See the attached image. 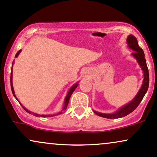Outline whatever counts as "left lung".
<instances>
[{
    "mask_svg": "<svg viewBox=\"0 0 157 157\" xmlns=\"http://www.w3.org/2000/svg\"><path fill=\"white\" fill-rule=\"evenodd\" d=\"M127 44L128 46L129 47V48L132 49L134 50V52H132V56L137 59V62L139 63L140 66L142 68L143 71L144 79H143L142 87H141V88L140 89L138 94L136 95L135 99H134L131 102L127 104V105H125L124 107H121V108L119 110L117 111L116 113H113V114H104V113H100L96 112V111H94V113H95L96 115H97V116L103 117V118H111V119H113V118H122V117L127 116L129 113L133 112V111L138 107L140 103L141 102L143 97H144L145 93H146L147 90H148L149 85V73L143 50H142V48H140L138 43H137V39H136L135 36H134L133 35H129V36H128Z\"/></svg>",
    "mask_w": 157,
    "mask_h": 157,
    "instance_id": "1",
    "label": "left lung"
}]
</instances>
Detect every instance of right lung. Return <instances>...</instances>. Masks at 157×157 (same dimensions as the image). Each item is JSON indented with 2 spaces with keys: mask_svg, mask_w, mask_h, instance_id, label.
Instances as JSON below:
<instances>
[{
  "mask_svg": "<svg viewBox=\"0 0 157 157\" xmlns=\"http://www.w3.org/2000/svg\"><path fill=\"white\" fill-rule=\"evenodd\" d=\"M20 52H21V50H20L18 51L17 52L16 55H15V57H17L18 55L20 54ZM13 63H14V61H13ZM13 63H12V65H13ZM12 71H11V88H12V91L13 95H14V97H15V94H14V88H13V86H12ZM77 86H78V84H77V83L75 84V85H74V86H73L72 87H71V88H70V90H69V93H68L67 96V97H66V99H65V101H64V102H65V105H64V107H63V110H64V109H67V105H68V103H69V99H70V97H71V94H72L73 91H74V90H75V88H77ZM16 99H17V98H16ZM17 101H18V100H17ZM23 107V109H25V110L26 111V112H28V113H31V112H30L29 110H28L27 109L25 108L24 107ZM61 113H62V111H61V112H60V113H57V114H54V115H48V116H47V115H38V114H34V113H33V114L35 115V116H38V117H50V116H56V115L61 114Z\"/></svg>",
  "mask_w": 157,
  "mask_h": 157,
  "instance_id": "1",
  "label": "right lung"
}]
</instances>
